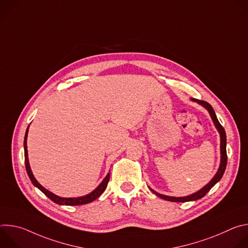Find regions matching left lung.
Wrapping results in <instances>:
<instances>
[{
  "label": "left lung",
  "mask_w": 248,
  "mask_h": 248,
  "mask_svg": "<svg viewBox=\"0 0 248 248\" xmlns=\"http://www.w3.org/2000/svg\"><path fill=\"white\" fill-rule=\"evenodd\" d=\"M192 100L195 101V102H198L199 104H201L202 106H204V107L208 110V112H209V114H210L212 120H213V122H214V124H215L217 129H218L219 132H220V135H221V164H220V168H219V170H218L217 173L215 174L214 178L212 179V181H211L206 186H204L201 190L197 191L196 193H193V194L188 195V196H186V197H170V196H166V195L157 193V192H155V191H153V190L151 189L154 193H156L157 196L163 198L164 200L172 201V202H186V201H193V200H197V199L202 198L204 195H206V193H207L212 187H213V186L222 179V176H223V174H224V172H225V170H226V167H227V162H228L227 149H226V147H227V136H226L225 128H224V127L222 126V124L219 123V121H218V119H217V117H216V114H215L213 108H212V106H211L209 103H207V102H205V101H203V100H197V99H192Z\"/></svg>",
  "instance_id": "left-lung-1"
}]
</instances>
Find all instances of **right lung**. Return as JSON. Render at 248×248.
Wrapping results in <instances>:
<instances>
[{
    "label": "right lung",
    "mask_w": 248,
    "mask_h": 248,
    "mask_svg": "<svg viewBox=\"0 0 248 248\" xmlns=\"http://www.w3.org/2000/svg\"><path fill=\"white\" fill-rule=\"evenodd\" d=\"M27 132H28V127L26 129L25 132V136H24V162H25V168H26V171L27 174L29 176L30 181L32 182V184L38 187L46 196H48L52 201H54L57 204L60 205H69V206H76V205H83V204H87L90 203L92 201H94L95 199H97L104 191L105 189L107 188L109 180H110V173L107 174V176L103 180V182L99 185V186L93 190L91 193L82 196V197H78V198H62V197H59L55 194H53L52 192H50L49 190H47L46 188H44L36 180H35L34 175L30 170V166H29V162H28V157H27V146H26V139H27Z\"/></svg>",
    "instance_id": "obj_1"
}]
</instances>
